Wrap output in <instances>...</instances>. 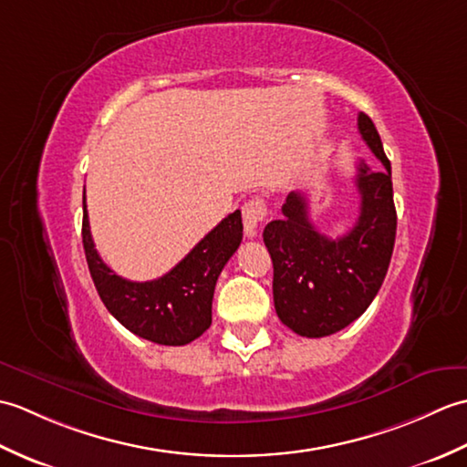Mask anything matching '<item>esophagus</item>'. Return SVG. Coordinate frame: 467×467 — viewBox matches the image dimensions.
<instances>
[{
    "mask_svg": "<svg viewBox=\"0 0 467 467\" xmlns=\"http://www.w3.org/2000/svg\"><path fill=\"white\" fill-rule=\"evenodd\" d=\"M266 216V204L263 198H251L243 204V224H244V234L253 239L259 233V224L265 221Z\"/></svg>",
    "mask_w": 467,
    "mask_h": 467,
    "instance_id": "1",
    "label": "esophagus"
}]
</instances>
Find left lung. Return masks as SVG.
I'll use <instances>...</instances> for the list:
<instances>
[{
    "mask_svg": "<svg viewBox=\"0 0 467 467\" xmlns=\"http://www.w3.org/2000/svg\"><path fill=\"white\" fill-rule=\"evenodd\" d=\"M359 134L383 166L357 164L359 218L339 239L317 231L309 198L291 192L283 218L265 226L263 241L273 259V299L279 319L301 337H327L365 313L389 269L398 213L393 204L391 162L367 114L357 118Z\"/></svg>",
    "mask_w": 467,
    "mask_h": 467,
    "instance_id": "8db88e82",
    "label": "left lung"
}]
</instances>
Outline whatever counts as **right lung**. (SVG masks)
Segmentation results:
<instances>
[{
  "label": "right lung",
  "mask_w": 467,
  "mask_h": 467,
  "mask_svg": "<svg viewBox=\"0 0 467 467\" xmlns=\"http://www.w3.org/2000/svg\"><path fill=\"white\" fill-rule=\"evenodd\" d=\"M243 241L241 211L223 218L172 271L161 279L134 283L118 276L98 254L86 211L82 243L96 291L106 309L128 331L158 345H186L213 323L218 275Z\"/></svg>",
  "instance_id": "add662e5"
}]
</instances>
